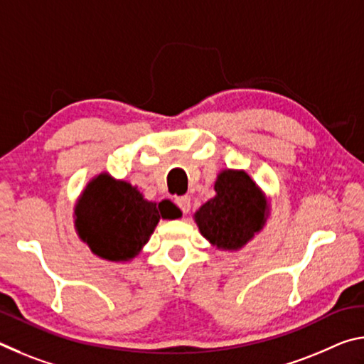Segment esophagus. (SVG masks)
I'll return each mask as SVG.
<instances>
[{
	"label": "esophagus",
	"mask_w": 364,
	"mask_h": 364,
	"mask_svg": "<svg viewBox=\"0 0 364 364\" xmlns=\"http://www.w3.org/2000/svg\"><path fill=\"white\" fill-rule=\"evenodd\" d=\"M176 205L181 208V212L186 215L191 210V197L189 196H181L176 199Z\"/></svg>",
	"instance_id": "esophagus-1"
}]
</instances>
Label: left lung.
<instances>
[{
  "mask_svg": "<svg viewBox=\"0 0 364 364\" xmlns=\"http://www.w3.org/2000/svg\"><path fill=\"white\" fill-rule=\"evenodd\" d=\"M215 197L194 213L199 232L212 247L237 252L260 232L271 213L269 199L247 171L225 168L217 175Z\"/></svg>",
  "mask_w": 364,
  "mask_h": 364,
  "instance_id": "obj_1",
  "label": "left lung"
}]
</instances>
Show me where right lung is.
<instances>
[{
	"label": "right lung",
	"mask_w": 364,
	"mask_h": 364,
	"mask_svg": "<svg viewBox=\"0 0 364 364\" xmlns=\"http://www.w3.org/2000/svg\"><path fill=\"white\" fill-rule=\"evenodd\" d=\"M180 215L170 200H147L136 186L101 171L75 200L73 226L96 257L125 263L139 255L160 218L175 220Z\"/></svg>",
	"instance_id": "add662e5"
}]
</instances>
